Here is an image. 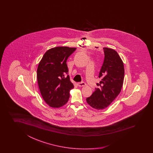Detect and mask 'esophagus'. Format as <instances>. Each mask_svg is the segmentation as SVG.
<instances>
[{
  "instance_id": "1",
  "label": "esophagus",
  "mask_w": 153,
  "mask_h": 153,
  "mask_svg": "<svg viewBox=\"0 0 153 153\" xmlns=\"http://www.w3.org/2000/svg\"><path fill=\"white\" fill-rule=\"evenodd\" d=\"M78 86H79V87H82V86H85L86 84L84 82H78Z\"/></svg>"
}]
</instances>
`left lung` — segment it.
Listing matches in <instances>:
<instances>
[{
	"label": "left lung",
	"instance_id": "obj_1",
	"mask_svg": "<svg viewBox=\"0 0 153 153\" xmlns=\"http://www.w3.org/2000/svg\"><path fill=\"white\" fill-rule=\"evenodd\" d=\"M104 60L98 77L99 88L86 102L91 107L101 110L108 107L120 93L124 83V63L117 52L113 49L103 48Z\"/></svg>",
	"mask_w": 153,
	"mask_h": 153
}]
</instances>
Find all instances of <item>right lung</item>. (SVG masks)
Masks as SVG:
<instances>
[{"label": "right lung", "instance_id": "1", "mask_svg": "<svg viewBox=\"0 0 153 153\" xmlns=\"http://www.w3.org/2000/svg\"><path fill=\"white\" fill-rule=\"evenodd\" d=\"M76 48L56 46L44 53L37 68V80L43 100L50 107L60 108L68 101L74 85L69 80L66 64Z\"/></svg>", "mask_w": 153, "mask_h": 153}]
</instances>
